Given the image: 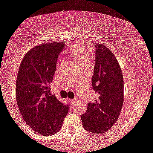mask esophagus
<instances>
[{
    "label": "esophagus",
    "mask_w": 153,
    "mask_h": 153,
    "mask_svg": "<svg viewBox=\"0 0 153 153\" xmlns=\"http://www.w3.org/2000/svg\"><path fill=\"white\" fill-rule=\"evenodd\" d=\"M76 99H71L70 100V103H71V105H74V104H76Z\"/></svg>",
    "instance_id": "esophagus-1"
}]
</instances>
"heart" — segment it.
<instances>
[{"label":"heart","instance_id":"1","mask_svg":"<svg viewBox=\"0 0 153 153\" xmlns=\"http://www.w3.org/2000/svg\"><path fill=\"white\" fill-rule=\"evenodd\" d=\"M71 56L77 65L88 63L89 62V53L85 49L81 48H76L71 51Z\"/></svg>","mask_w":153,"mask_h":153}]
</instances>
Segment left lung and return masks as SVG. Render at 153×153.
<instances>
[{"label": "left lung", "mask_w": 153, "mask_h": 153, "mask_svg": "<svg viewBox=\"0 0 153 153\" xmlns=\"http://www.w3.org/2000/svg\"><path fill=\"white\" fill-rule=\"evenodd\" d=\"M92 88L97 98L88 104L81 115L85 130L104 134L116 123L124 101L123 72L113 52L101 43L96 44Z\"/></svg>", "instance_id": "left-lung-1"}]
</instances>
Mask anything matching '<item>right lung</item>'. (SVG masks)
<instances>
[{
  "mask_svg": "<svg viewBox=\"0 0 153 153\" xmlns=\"http://www.w3.org/2000/svg\"><path fill=\"white\" fill-rule=\"evenodd\" d=\"M65 44L59 42L38 45L26 53L19 70L16 85L18 107L24 121L43 136L60 131L68 113L50 93L59 54Z\"/></svg>",
  "mask_w": 153,
  "mask_h": 153,
  "instance_id": "add662e5",
  "label": "right lung"
}]
</instances>
